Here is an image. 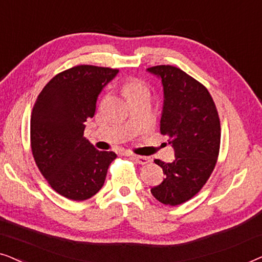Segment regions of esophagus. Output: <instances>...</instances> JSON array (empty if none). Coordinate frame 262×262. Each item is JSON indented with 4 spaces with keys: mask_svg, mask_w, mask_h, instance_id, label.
<instances>
[{
    "mask_svg": "<svg viewBox=\"0 0 262 262\" xmlns=\"http://www.w3.org/2000/svg\"><path fill=\"white\" fill-rule=\"evenodd\" d=\"M132 159H134L136 162L139 163V164H148L150 161V157H146V156H139V155H131Z\"/></svg>",
    "mask_w": 262,
    "mask_h": 262,
    "instance_id": "esophagus-1",
    "label": "esophagus"
}]
</instances>
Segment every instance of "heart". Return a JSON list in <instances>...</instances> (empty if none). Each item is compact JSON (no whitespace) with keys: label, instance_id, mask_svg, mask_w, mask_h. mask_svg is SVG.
<instances>
[{"label":"heart","instance_id":"heart-1","mask_svg":"<svg viewBox=\"0 0 262 262\" xmlns=\"http://www.w3.org/2000/svg\"><path fill=\"white\" fill-rule=\"evenodd\" d=\"M123 93L128 99V101H132V100L138 98V96L149 95V89L143 82L136 80V78H131V80H128L124 83Z\"/></svg>","mask_w":262,"mask_h":262}]
</instances>
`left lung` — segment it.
I'll list each match as a JSON object with an SVG mask.
<instances>
[{
    "label": "left lung",
    "instance_id": "left-lung-1",
    "mask_svg": "<svg viewBox=\"0 0 262 262\" xmlns=\"http://www.w3.org/2000/svg\"><path fill=\"white\" fill-rule=\"evenodd\" d=\"M146 70L162 82L160 131L169 138L175 151L171 163L155 160L166 178L151 188V193L164 205H180L202 189L216 166L221 144L220 117L209 91L185 71L171 66Z\"/></svg>",
    "mask_w": 262,
    "mask_h": 262
}]
</instances>
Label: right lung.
Wrapping results in <instances>:
<instances>
[{
    "mask_svg": "<svg viewBox=\"0 0 262 262\" xmlns=\"http://www.w3.org/2000/svg\"><path fill=\"white\" fill-rule=\"evenodd\" d=\"M117 69L77 66L62 71L42 88L31 116L34 161L50 186L68 199L85 200L105 182L117 155L99 151L83 137L84 123L93 118L96 100Z\"/></svg>",
    "mask_w": 262,
    "mask_h": 262,
    "instance_id": "add662e5",
    "label": "right lung"
}]
</instances>
